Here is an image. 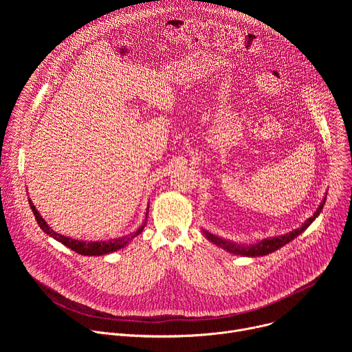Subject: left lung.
Segmentation results:
<instances>
[{"mask_svg":"<svg viewBox=\"0 0 352 352\" xmlns=\"http://www.w3.org/2000/svg\"><path fill=\"white\" fill-rule=\"evenodd\" d=\"M324 204H326V196L322 200V204L318 208V210L314 213V216L309 217L299 228H296V230H294L291 232H287L284 235H280V236H273V238L262 239L261 242L254 243V245H238V243L226 241V239H223V238H220V236H217L214 234H210L209 231H204V232H205L206 238L210 242H213L214 245L223 248L224 250H227V252H230V254L241 255V256H252V258H255V256H265V255H269V254L274 252V250L280 249L281 246H284L285 243H288L289 241L296 238L299 234H302L314 223V220L320 214Z\"/></svg>","mask_w":352,"mask_h":352,"instance_id":"obj_1","label":"left lung"}]
</instances>
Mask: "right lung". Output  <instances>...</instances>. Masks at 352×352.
Masks as SVG:
<instances>
[{
	"label": "right lung",
	"instance_id": "add662e5",
	"mask_svg": "<svg viewBox=\"0 0 352 352\" xmlns=\"http://www.w3.org/2000/svg\"><path fill=\"white\" fill-rule=\"evenodd\" d=\"M29 204H30V209H32V212H33V214H34V217H36L37 224L40 226V228H41L45 234H48L50 236H53V238L57 239L58 242L64 243V245L68 246L69 249L75 250L76 254L83 255V256H100V255H107V254L116 252V250L124 248L129 241H132L136 235H139V234L143 231L144 224H146V220H144V223H143L135 232H132V234H129V235H126V236H121V238H116V239H110V241H96V242H94V241H93V242H91V241H90V242H87V241H78V239H72V238H69V236H64V235H61V234L56 232L54 230L50 228V226L45 223V220L40 216V213H38V212L36 210V208L33 206L32 200H29ZM147 209H148V208H147ZM147 213H148V212H146V217H147Z\"/></svg>",
	"mask_w": 352,
	"mask_h": 352
}]
</instances>
